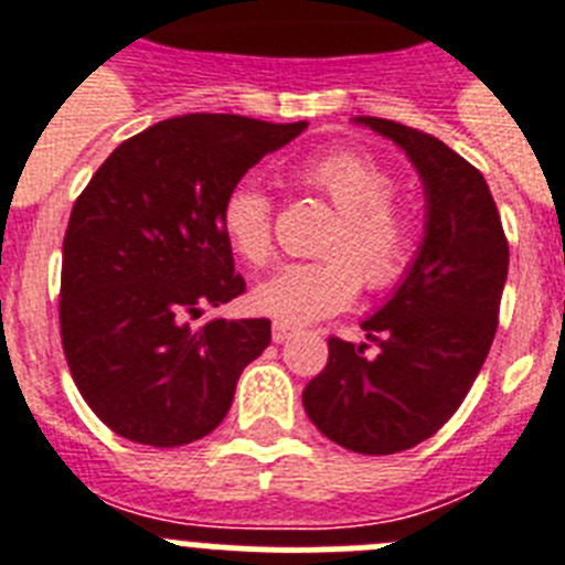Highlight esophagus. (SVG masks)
Instances as JSON below:
<instances>
[{"instance_id": "esophagus-1", "label": "esophagus", "mask_w": 565, "mask_h": 565, "mask_svg": "<svg viewBox=\"0 0 565 565\" xmlns=\"http://www.w3.org/2000/svg\"><path fill=\"white\" fill-rule=\"evenodd\" d=\"M294 333H297V328H291V326H286V322H274L271 326V339L274 342H286V339H291Z\"/></svg>"}]
</instances>
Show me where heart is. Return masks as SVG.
Here are the masks:
<instances>
[{
    "mask_svg": "<svg viewBox=\"0 0 565 565\" xmlns=\"http://www.w3.org/2000/svg\"><path fill=\"white\" fill-rule=\"evenodd\" d=\"M302 186L337 209V221L319 239V259L288 263L257 282L252 306L286 326H306L351 306L364 291L396 288L411 271L418 248L413 212L393 201L391 169L356 152L337 149L299 169ZM221 228L239 257L263 266L274 254V203L257 181L234 183L221 203Z\"/></svg>",
    "mask_w": 565,
    "mask_h": 565,
    "instance_id": "obj_1",
    "label": "heart"
}]
</instances>
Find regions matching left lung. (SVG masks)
Here are the masks:
<instances>
[{
  "label": "left lung",
  "mask_w": 565,
  "mask_h": 565,
  "mask_svg": "<svg viewBox=\"0 0 565 565\" xmlns=\"http://www.w3.org/2000/svg\"><path fill=\"white\" fill-rule=\"evenodd\" d=\"M411 154L427 194L422 252L362 331L328 339V364L302 391L319 433L362 456L436 436L461 407L498 331L509 243L483 174L430 132L359 118Z\"/></svg>",
  "instance_id": "obj_1"
}]
</instances>
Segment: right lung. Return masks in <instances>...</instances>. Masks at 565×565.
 <instances>
[{"mask_svg": "<svg viewBox=\"0 0 565 565\" xmlns=\"http://www.w3.org/2000/svg\"><path fill=\"white\" fill-rule=\"evenodd\" d=\"M306 121L192 113L132 135L70 212L58 322L78 393L109 430L183 447L226 418L268 319L192 322L246 291L221 228L228 189Z\"/></svg>", "mask_w": 565, "mask_h": 565, "instance_id": "obj_1", "label": "right lung"}]
</instances>
